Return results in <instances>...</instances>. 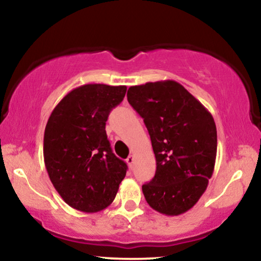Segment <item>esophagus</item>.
<instances>
[{
    "instance_id": "34e87169",
    "label": "esophagus",
    "mask_w": 261,
    "mask_h": 261,
    "mask_svg": "<svg viewBox=\"0 0 261 261\" xmlns=\"http://www.w3.org/2000/svg\"><path fill=\"white\" fill-rule=\"evenodd\" d=\"M126 162H127L128 166H129V167L133 166V164H134V155H129V156H128V158L126 159Z\"/></svg>"
}]
</instances>
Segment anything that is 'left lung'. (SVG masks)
Listing matches in <instances>:
<instances>
[{"label":"left lung","mask_w":261,"mask_h":261,"mask_svg":"<svg viewBox=\"0 0 261 261\" xmlns=\"http://www.w3.org/2000/svg\"><path fill=\"white\" fill-rule=\"evenodd\" d=\"M127 99L144 119L155 155L154 177L142 185L146 201L169 216L188 212L204 194L215 166L212 114L174 81L134 85Z\"/></svg>","instance_id":"8db88e82"}]
</instances>
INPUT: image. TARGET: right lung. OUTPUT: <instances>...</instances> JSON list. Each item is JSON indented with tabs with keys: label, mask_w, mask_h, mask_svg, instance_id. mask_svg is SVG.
<instances>
[{
	"label": "right lung",
	"mask_w": 261,
	"mask_h": 261,
	"mask_svg": "<svg viewBox=\"0 0 261 261\" xmlns=\"http://www.w3.org/2000/svg\"><path fill=\"white\" fill-rule=\"evenodd\" d=\"M126 85L85 84L53 109L45 128L44 160L53 187L73 209L97 213L112 204L127 164L112 151L106 122Z\"/></svg>",
	"instance_id": "obj_1"
}]
</instances>
